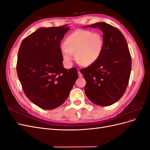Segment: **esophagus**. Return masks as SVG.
I'll use <instances>...</instances> for the list:
<instances>
[{"label":"esophagus","instance_id":"1","mask_svg":"<svg viewBox=\"0 0 150 150\" xmlns=\"http://www.w3.org/2000/svg\"><path fill=\"white\" fill-rule=\"evenodd\" d=\"M78 76H79V77H82L83 76V74H81V72L79 71H78Z\"/></svg>","mask_w":150,"mask_h":150}]
</instances>
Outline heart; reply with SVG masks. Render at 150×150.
<instances>
[{"mask_svg":"<svg viewBox=\"0 0 150 150\" xmlns=\"http://www.w3.org/2000/svg\"><path fill=\"white\" fill-rule=\"evenodd\" d=\"M104 46L103 38L97 33L79 30L71 34L63 42L62 57L65 64L70 66L74 59L83 66L93 64L100 57Z\"/></svg>","mask_w":150,"mask_h":150,"instance_id":"obj_1","label":"heart"}]
</instances>
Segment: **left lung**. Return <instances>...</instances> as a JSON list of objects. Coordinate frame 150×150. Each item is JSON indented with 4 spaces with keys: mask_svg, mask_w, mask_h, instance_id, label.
Here are the masks:
<instances>
[{
    "mask_svg": "<svg viewBox=\"0 0 150 150\" xmlns=\"http://www.w3.org/2000/svg\"><path fill=\"white\" fill-rule=\"evenodd\" d=\"M86 27L103 32L104 46L99 59L80 70L86 81L85 93L94 104L110 106L123 96L128 85L131 57L128 44L118 29L105 22Z\"/></svg>",
    "mask_w": 150,
    "mask_h": 150,
    "instance_id": "left-lung-1",
    "label": "left lung"
}]
</instances>
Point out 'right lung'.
<instances>
[{
    "instance_id": "add662e5",
    "label": "right lung",
    "mask_w": 150,
    "mask_h": 150,
    "mask_svg": "<svg viewBox=\"0 0 150 150\" xmlns=\"http://www.w3.org/2000/svg\"><path fill=\"white\" fill-rule=\"evenodd\" d=\"M69 29L41 28L25 38L18 52L17 73L26 96L44 110L65 102L78 78L76 67L63 66L61 40Z\"/></svg>"
}]
</instances>
